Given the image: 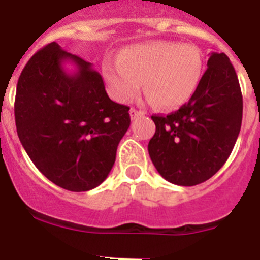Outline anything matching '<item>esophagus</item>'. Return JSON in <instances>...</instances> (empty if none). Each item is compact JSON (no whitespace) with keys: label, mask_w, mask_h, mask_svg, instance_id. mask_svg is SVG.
I'll list each match as a JSON object with an SVG mask.
<instances>
[{"label":"esophagus","mask_w":260,"mask_h":260,"mask_svg":"<svg viewBox=\"0 0 260 260\" xmlns=\"http://www.w3.org/2000/svg\"><path fill=\"white\" fill-rule=\"evenodd\" d=\"M129 115H131V119H136V117H139V116H143L144 112L143 111L136 110V108H131Z\"/></svg>","instance_id":"esophagus-1"}]
</instances>
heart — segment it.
<instances>
[{
    "label": "heart",
    "instance_id": "b5f03b06",
    "mask_svg": "<svg viewBox=\"0 0 260 260\" xmlns=\"http://www.w3.org/2000/svg\"><path fill=\"white\" fill-rule=\"evenodd\" d=\"M204 73V56L194 45L153 41L126 47L117 62L104 64L103 74L110 93L128 103L144 88L150 103L162 110H176L187 103Z\"/></svg>",
    "mask_w": 260,
    "mask_h": 260
}]
</instances>
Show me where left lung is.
Wrapping results in <instances>:
<instances>
[{
	"label": "left lung",
	"instance_id": "8db88e82",
	"mask_svg": "<svg viewBox=\"0 0 260 260\" xmlns=\"http://www.w3.org/2000/svg\"><path fill=\"white\" fill-rule=\"evenodd\" d=\"M242 112L234 67L226 54L211 52L190 100L167 116H152L156 132L148 152L157 172L180 186H194L213 177L234 148Z\"/></svg>",
	"mask_w": 260,
	"mask_h": 260
}]
</instances>
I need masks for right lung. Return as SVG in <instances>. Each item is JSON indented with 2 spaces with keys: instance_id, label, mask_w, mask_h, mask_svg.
Here are the masks:
<instances>
[{
  "instance_id": "add662e5",
  "label": "right lung",
  "mask_w": 260,
  "mask_h": 260,
  "mask_svg": "<svg viewBox=\"0 0 260 260\" xmlns=\"http://www.w3.org/2000/svg\"><path fill=\"white\" fill-rule=\"evenodd\" d=\"M64 61L75 73H66ZM128 111L108 98L91 63L56 42L30 58L17 83L19 141L39 172L66 190H91L106 180L129 128Z\"/></svg>"
}]
</instances>
